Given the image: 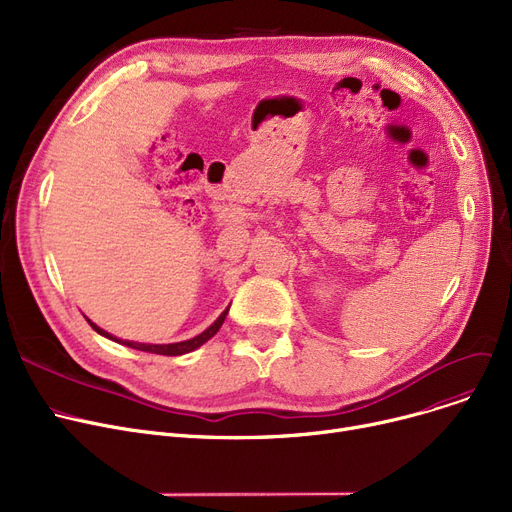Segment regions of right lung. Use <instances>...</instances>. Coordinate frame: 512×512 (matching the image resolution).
<instances>
[{"instance_id":"obj_1","label":"right lung","mask_w":512,"mask_h":512,"mask_svg":"<svg viewBox=\"0 0 512 512\" xmlns=\"http://www.w3.org/2000/svg\"><path fill=\"white\" fill-rule=\"evenodd\" d=\"M228 309L230 307H226L222 313H220V317L213 321V324L207 328V330H203L199 336H195V338H191V340H182V342H172V344H145V342H132V340H120V338H116V336H112L110 332H105V330H101L97 324H93V321L87 317V321H89V326L97 332V334H101V336H105V338H110V340H114V342H120V344H124V346H130V348H137V351H143V353H153V355H166V357H178V355H186V353H191V351H195V348H199L201 344H205L215 332H218L220 328H222V324H224V319H226V315H228Z\"/></svg>"}]
</instances>
